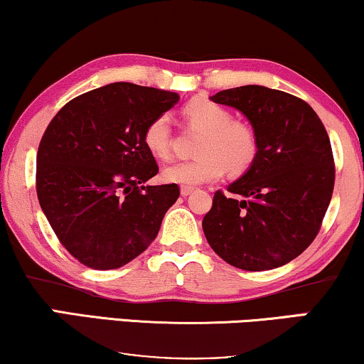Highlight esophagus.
<instances>
[{"label": "esophagus", "mask_w": 364, "mask_h": 364, "mask_svg": "<svg viewBox=\"0 0 364 364\" xmlns=\"http://www.w3.org/2000/svg\"><path fill=\"white\" fill-rule=\"evenodd\" d=\"M193 191H196V188H193V187H191V186H182V187H181V193H182V196H183V197L191 196V193H192Z\"/></svg>", "instance_id": "34e87169"}]
</instances>
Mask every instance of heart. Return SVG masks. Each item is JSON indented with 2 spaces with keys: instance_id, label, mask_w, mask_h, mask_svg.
<instances>
[{
  "instance_id": "heart-1",
  "label": "heart",
  "mask_w": 364,
  "mask_h": 364,
  "mask_svg": "<svg viewBox=\"0 0 364 364\" xmlns=\"http://www.w3.org/2000/svg\"><path fill=\"white\" fill-rule=\"evenodd\" d=\"M187 126L200 131L197 159L177 162L162 171V178L171 183L198 186L213 182L228 171L242 176L258 157V136L250 124L235 121L232 112L207 97H196L182 109ZM144 146L151 156L167 161L172 152V129L166 116H159L144 129Z\"/></svg>"
}]
</instances>
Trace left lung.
Instances as JSON below:
<instances>
[{
    "label": "left lung",
    "mask_w": 364,
    "mask_h": 364,
    "mask_svg": "<svg viewBox=\"0 0 364 364\" xmlns=\"http://www.w3.org/2000/svg\"><path fill=\"white\" fill-rule=\"evenodd\" d=\"M245 114L258 157L213 196L202 220L208 245L248 272L278 268L305 252L321 228L335 187L330 137L316 112L291 94L265 86L225 89L210 97Z\"/></svg>",
    "instance_id": "left-lung-1"
}]
</instances>
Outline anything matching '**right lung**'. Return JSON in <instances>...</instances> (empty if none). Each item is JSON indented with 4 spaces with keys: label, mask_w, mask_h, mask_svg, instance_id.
<instances>
[{
    "label": "right lung",
    "mask_w": 364,
    "mask_h": 364,
    "mask_svg": "<svg viewBox=\"0 0 364 364\" xmlns=\"http://www.w3.org/2000/svg\"><path fill=\"white\" fill-rule=\"evenodd\" d=\"M178 94L112 82L69 101L43 134L36 192L61 245L94 270L134 260L157 237L181 196L177 183L144 186L159 172L144 129Z\"/></svg>",
    "instance_id": "right-lung-1"
}]
</instances>
